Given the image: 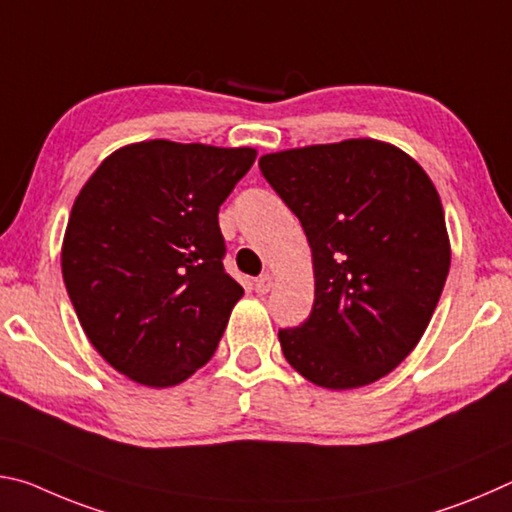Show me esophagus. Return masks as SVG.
Masks as SVG:
<instances>
[{
	"label": "esophagus",
	"mask_w": 512,
	"mask_h": 512,
	"mask_svg": "<svg viewBox=\"0 0 512 512\" xmlns=\"http://www.w3.org/2000/svg\"><path fill=\"white\" fill-rule=\"evenodd\" d=\"M271 287H273V275L264 273V275H259L257 280H255V291L259 293V296H264V293L271 291Z\"/></svg>",
	"instance_id": "34e87169"
}]
</instances>
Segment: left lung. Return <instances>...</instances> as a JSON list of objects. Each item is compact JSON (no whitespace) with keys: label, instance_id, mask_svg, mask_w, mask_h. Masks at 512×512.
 <instances>
[{"label":"left lung","instance_id":"8db88e82","mask_svg":"<svg viewBox=\"0 0 512 512\" xmlns=\"http://www.w3.org/2000/svg\"><path fill=\"white\" fill-rule=\"evenodd\" d=\"M259 169L314 257V307L305 323L280 329L284 357L332 391L388 375L422 339L452 262L436 187L377 140L268 153Z\"/></svg>","mask_w":512,"mask_h":512}]
</instances>
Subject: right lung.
Returning <instances> with one entry per match:
<instances>
[{"label":"right lung","mask_w":512,"mask_h":512,"mask_svg":"<svg viewBox=\"0 0 512 512\" xmlns=\"http://www.w3.org/2000/svg\"><path fill=\"white\" fill-rule=\"evenodd\" d=\"M255 149L151 140L108 155L76 196L63 280L121 375L176 386L212 359L244 289L225 273L219 207Z\"/></svg>","instance_id":"1"}]
</instances>
